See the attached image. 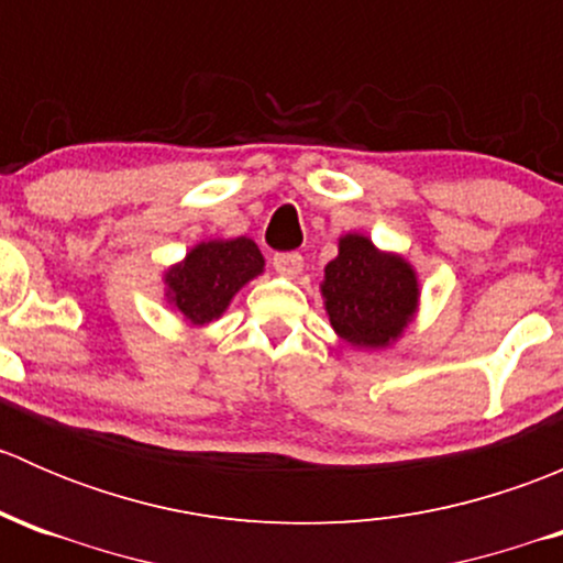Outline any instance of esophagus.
Segmentation results:
<instances>
[{"label":"esophagus","mask_w":563,"mask_h":563,"mask_svg":"<svg viewBox=\"0 0 563 563\" xmlns=\"http://www.w3.org/2000/svg\"><path fill=\"white\" fill-rule=\"evenodd\" d=\"M302 264H305V258L299 253H275L272 255V266H275V272L277 275H283V277H297L299 272H302Z\"/></svg>","instance_id":"obj_1"}]
</instances>
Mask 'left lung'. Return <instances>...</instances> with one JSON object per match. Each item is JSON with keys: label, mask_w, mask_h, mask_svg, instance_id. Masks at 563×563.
Listing matches in <instances>:
<instances>
[{"label": "left lung", "mask_w": 563, "mask_h": 563, "mask_svg": "<svg viewBox=\"0 0 563 563\" xmlns=\"http://www.w3.org/2000/svg\"><path fill=\"white\" fill-rule=\"evenodd\" d=\"M334 332L360 349H384L402 334L419 299L417 275L400 255L382 253L367 236L345 234L321 283Z\"/></svg>", "instance_id": "obj_1"}]
</instances>
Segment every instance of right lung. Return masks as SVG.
Segmentation results:
<instances>
[{"instance_id":"add662e5","label":"right lung","mask_w":563,"mask_h":563,"mask_svg":"<svg viewBox=\"0 0 563 563\" xmlns=\"http://www.w3.org/2000/svg\"><path fill=\"white\" fill-rule=\"evenodd\" d=\"M264 272V255L247 236L201 242L166 272L168 302L196 327L225 313L234 294Z\"/></svg>"}]
</instances>
